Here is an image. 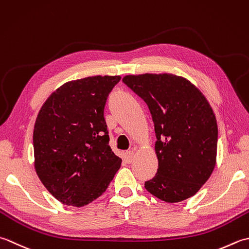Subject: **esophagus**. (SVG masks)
<instances>
[{"label":"esophagus","instance_id":"obj_1","mask_svg":"<svg viewBox=\"0 0 249 249\" xmlns=\"http://www.w3.org/2000/svg\"><path fill=\"white\" fill-rule=\"evenodd\" d=\"M133 158H134V151H133V150H129V151H126V153H125V156H124L125 162H128V163H131L132 160H133Z\"/></svg>","mask_w":249,"mask_h":249}]
</instances>
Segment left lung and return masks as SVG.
Returning a JSON list of instances; mask_svg holds the SVG:
<instances>
[{
  "instance_id": "left-lung-1",
  "label": "left lung",
  "mask_w": 249,
  "mask_h": 249,
  "mask_svg": "<svg viewBox=\"0 0 249 249\" xmlns=\"http://www.w3.org/2000/svg\"><path fill=\"white\" fill-rule=\"evenodd\" d=\"M123 82L148 105L155 124L159 165L146 190L167 203L195 196L216 164L217 121L205 96L173 74L128 75Z\"/></svg>"
}]
</instances>
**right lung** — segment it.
<instances>
[{
  "mask_svg": "<svg viewBox=\"0 0 249 249\" xmlns=\"http://www.w3.org/2000/svg\"><path fill=\"white\" fill-rule=\"evenodd\" d=\"M120 76H92L61 86L35 121L34 165L65 205L84 206L107 189L121 159L109 146L104 107Z\"/></svg>",
  "mask_w": 249,
  "mask_h": 249,
  "instance_id": "1",
  "label": "right lung"
}]
</instances>
